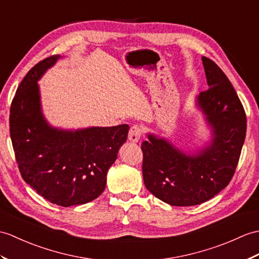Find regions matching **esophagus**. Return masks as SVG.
<instances>
[{
    "instance_id": "34e87169",
    "label": "esophagus",
    "mask_w": 259,
    "mask_h": 259,
    "mask_svg": "<svg viewBox=\"0 0 259 259\" xmlns=\"http://www.w3.org/2000/svg\"><path fill=\"white\" fill-rule=\"evenodd\" d=\"M140 137H141V128L139 127V125H134V127L130 128L129 135H128L129 141L137 143L140 140Z\"/></svg>"
}]
</instances>
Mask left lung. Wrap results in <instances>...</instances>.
Wrapping results in <instances>:
<instances>
[{"instance_id": "8db88e82", "label": "left lung", "mask_w": 259, "mask_h": 259, "mask_svg": "<svg viewBox=\"0 0 259 259\" xmlns=\"http://www.w3.org/2000/svg\"><path fill=\"white\" fill-rule=\"evenodd\" d=\"M208 89L195 105L211 130L205 146L184 151L167 138L148 134L143 141L146 188L173 206H193L225 189L238 163L246 136V115L235 89L211 59L202 57Z\"/></svg>"}]
</instances>
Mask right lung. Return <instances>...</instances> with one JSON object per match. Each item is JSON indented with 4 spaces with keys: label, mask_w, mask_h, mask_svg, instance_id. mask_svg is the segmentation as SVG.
<instances>
[{
    "label": "right lung",
    "mask_w": 259,
    "mask_h": 259,
    "mask_svg": "<svg viewBox=\"0 0 259 259\" xmlns=\"http://www.w3.org/2000/svg\"><path fill=\"white\" fill-rule=\"evenodd\" d=\"M61 58H45L24 77L11 105L10 134L24 181L45 200L68 207L104 192L129 125L62 129L50 124L37 81Z\"/></svg>",
    "instance_id": "obj_1"
}]
</instances>
